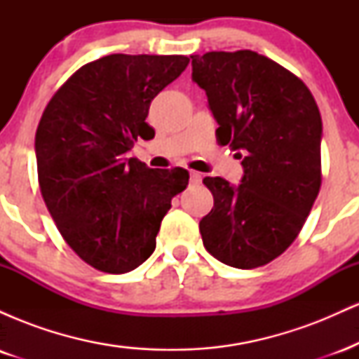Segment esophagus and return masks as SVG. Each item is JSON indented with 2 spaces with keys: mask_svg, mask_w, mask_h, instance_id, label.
I'll return each instance as SVG.
<instances>
[{
  "mask_svg": "<svg viewBox=\"0 0 359 359\" xmlns=\"http://www.w3.org/2000/svg\"><path fill=\"white\" fill-rule=\"evenodd\" d=\"M201 180H203V175H201L199 172L191 170V182H192V184H199Z\"/></svg>",
  "mask_w": 359,
  "mask_h": 359,
  "instance_id": "obj_1",
  "label": "esophagus"
}]
</instances>
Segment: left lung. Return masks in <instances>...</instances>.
<instances>
[{
	"label": "left lung",
	"mask_w": 359,
	"mask_h": 359,
	"mask_svg": "<svg viewBox=\"0 0 359 359\" xmlns=\"http://www.w3.org/2000/svg\"><path fill=\"white\" fill-rule=\"evenodd\" d=\"M219 145L243 158L231 185L205 177L214 208L199 222L205 250L224 265H266L299 236L320 189L323 119L297 76L253 50L191 55Z\"/></svg>",
	"instance_id": "8db88e82"
}]
</instances>
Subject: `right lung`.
Segmentation results:
<instances>
[{"instance_id": "obj_1", "label": "right lung", "mask_w": 359, "mask_h": 359, "mask_svg": "<svg viewBox=\"0 0 359 359\" xmlns=\"http://www.w3.org/2000/svg\"><path fill=\"white\" fill-rule=\"evenodd\" d=\"M185 55L113 53L82 65L48 101L35 135L40 192L62 238L106 273L154 253L160 222L189 172L126 158L151 140L150 102L185 71Z\"/></svg>"}]
</instances>
